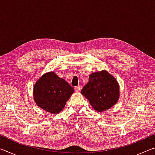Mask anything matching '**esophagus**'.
Returning a JSON list of instances; mask_svg holds the SVG:
<instances>
[{"label":"esophagus","mask_w":155,"mask_h":155,"mask_svg":"<svg viewBox=\"0 0 155 155\" xmlns=\"http://www.w3.org/2000/svg\"><path fill=\"white\" fill-rule=\"evenodd\" d=\"M80 87L79 86H77V87H74V90L76 91H80Z\"/></svg>","instance_id":"obj_1"}]
</instances>
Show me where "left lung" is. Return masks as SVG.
<instances>
[{
    "label": "left lung",
    "mask_w": 155,
    "mask_h": 155,
    "mask_svg": "<svg viewBox=\"0 0 155 155\" xmlns=\"http://www.w3.org/2000/svg\"><path fill=\"white\" fill-rule=\"evenodd\" d=\"M89 82L81 93L90 102L96 111L103 112L117 103L120 87L115 78L106 70L92 73Z\"/></svg>",
    "instance_id": "left-lung-1"
}]
</instances>
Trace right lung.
I'll return each instance as SVG.
<instances>
[{"label": "right lung", "instance_id": "obj_1", "mask_svg": "<svg viewBox=\"0 0 155 155\" xmlns=\"http://www.w3.org/2000/svg\"><path fill=\"white\" fill-rule=\"evenodd\" d=\"M73 92L74 89L67 81L50 72L35 83L33 98L40 108L52 114H58L64 108Z\"/></svg>", "mask_w": 155, "mask_h": 155}]
</instances>
